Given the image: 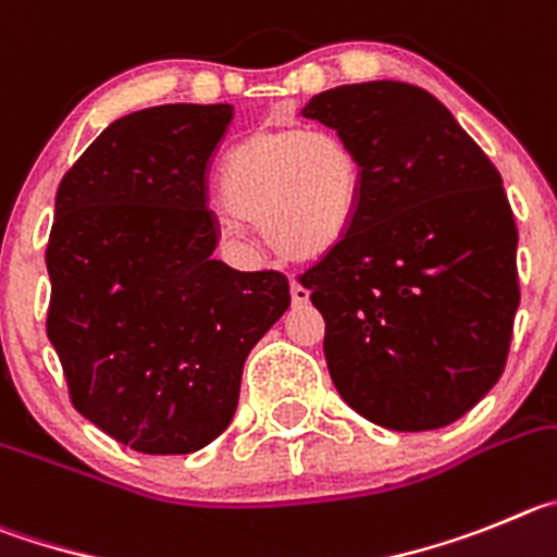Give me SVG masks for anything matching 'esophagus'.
<instances>
[{"mask_svg": "<svg viewBox=\"0 0 557 557\" xmlns=\"http://www.w3.org/2000/svg\"><path fill=\"white\" fill-rule=\"evenodd\" d=\"M290 302L297 305V308L308 305L310 302V290L305 288L302 283H290Z\"/></svg>", "mask_w": 557, "mask_h": 557, "instance_id": "34e87169", "label": "esophagus"}]
</instances>
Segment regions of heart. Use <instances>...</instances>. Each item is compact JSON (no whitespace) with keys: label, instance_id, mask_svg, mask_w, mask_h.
<instances>
[{"label":"heart","instance_id":"1","mask_svg":"<svg viewBox=\"0 0 557 557\" xmlns=\"http://www.w3.org/2000/svg\"><path fill=\"white\" fill-rule=\"evenodd\" d=\"M224 227L260 222L269 247L290 260L327 255L347 235L360 199V163L330 129L269 124L235 144L222 166Z\"/></svg>","mask_w":557,"mask_h":557}]
</instances>
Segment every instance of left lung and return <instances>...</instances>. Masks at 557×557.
Segmentation results:
<instances>
[{
  "mask_svg": "<svg viewBox=\"0 0 557 557\" xmlns=\"http://www.w3.org/2000/svg\"><path fill=\"white\" fill-rule=\"evenodd\" d=\"M360 163L347 235L299 274L349 408L388 430L447 428L494 388L519 308L497 166L433 94L397 79L315 94Z\"/></svg>",
  "mask_w": 557,
  "mask_h": 557,
  "instance_id": "left-lung-1",
  "label": "left lung"
}]
</instances>
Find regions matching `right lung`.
I'll use <instances>...</instances> for the list:
<instances>
[{"label": "right lung", "instance_id": "add662e5", "mask_svg": "<svg viewBox=\"0 0 557 557\" xmlns=\"http://www.w3.org/2000/svg\"><path fill=\"white\" fill-rule=\"evenodd\" d=\"M233 104L116 119L60 180L47 244V335L72 405L144 455H188L227 430L244 360L290 294L285 274L213 260L208 169Z\"/></svg>", "mask_w": 557, "mask_h": 557}]
</instances>
